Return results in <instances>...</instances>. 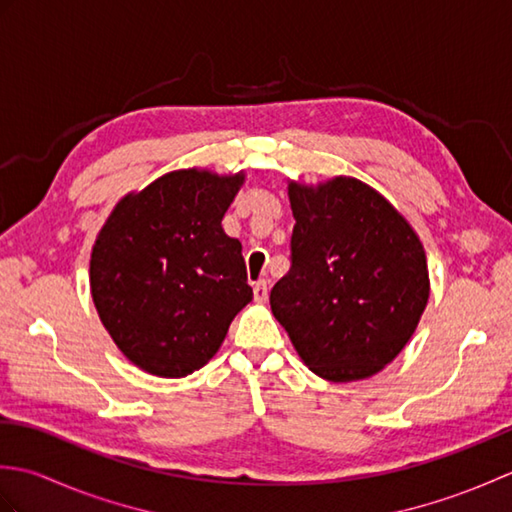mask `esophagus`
Masks as SVG:
<instances>
[{
  "mask_svg": "<svg viewBox=\"0 0 512 512\" xmlns=\"http://www.w3.org/2000/svg\"><path fill=\"white\" fill-rule=\"evenodd\" d=\"M253 297L257 303H266L268 301V284L266 281H257L253 286Z\"/></svg>",
  "mask_w": 512,
  "mask_h": 512,
  "instance_id": "esophagus-1",
  "label": "esophagus"
}]
</instances>
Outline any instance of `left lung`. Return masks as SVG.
<instances>
[{"instance_id": "1", "label": "left lung", "mask_w": 512, "mask_h": 512, "mask_svg": "<svg viewBox=\"0 0 512 512\" xmlns=\"http://www.w3.org/2000/svg\"><path fill=\"white\" fill-rule=\"evenodd\" d=\"M290 270L270 308L301 361L332 383L374 376L394 361L429 301L416 231L356 178L290 182Z\"/></svg>"}]
</instances>
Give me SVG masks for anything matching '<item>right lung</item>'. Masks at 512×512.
Instances as JSON below:
<instances>
[{"instance_id":"obj_1","label":"right lung","mask_w":512,"mask_h":512,"mask_svg":"<svg viewBox=\"0 0 512 512\" xmlns=\"http://www.w3.org/2000/svg\"><path fill=\"white\" fill-rule=\"evenodd\" d=\"M244 173L180 169L129 193L96 237L90 288L96 312L129 361L182 378L220 350L253 299L239 239L222 217Z\"/></svg>"}]
</instances>
